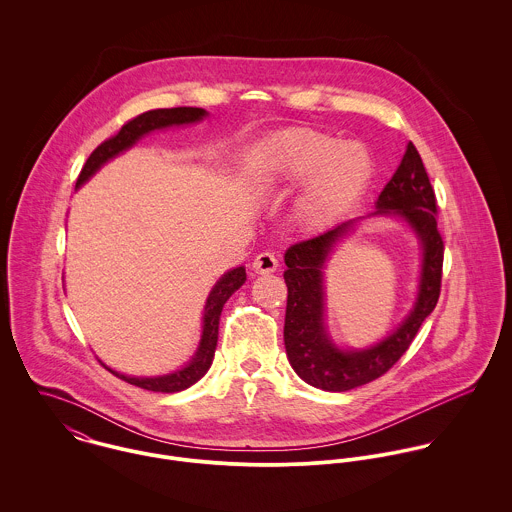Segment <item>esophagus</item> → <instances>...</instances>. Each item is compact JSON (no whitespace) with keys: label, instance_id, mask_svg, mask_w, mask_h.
<instances>
[{"label":"esophagus","instance_id":"obj_1","mask_svg":"<svg viewBox=\"0 0 512 512\" xmlns=\"http://www.w3.org/2000/svg\"><path fill=\"white\" fill-rule=\"evenodd\" d=\"M252 268L256 274H272L278 270V258L274 252H260L252 262Z\"/></svg>","mask_w":512,"mask_h":512}]
</instances>
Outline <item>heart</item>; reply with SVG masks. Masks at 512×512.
<instances>
[{
  "instance_id": "heart-1",
  "label": "heart",
  "mask_w": 512,
  "mask_h": 512,
  "mask_svg": "<svg viewBox=\"0 0 512 512\" xmlns=\"http://www.w3.org/2000/svg\"><path fill=\"white\" fill-rule=\"evenodd\" d=\"M258 169L272 181L307 179L299 211L311 224H325L351 211L374 171L365 147L341 144L311 128H290L264 142L258 149Z\"/></svg>"
}]
</instances>
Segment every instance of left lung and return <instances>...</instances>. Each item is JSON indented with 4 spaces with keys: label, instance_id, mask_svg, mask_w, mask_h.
<instances>
[{
    "label": "left lung",
    "instance_id": "8db88e82",
    "mask_svg": "<svg viewBox=\"0 0 512 512\" xmlns=\"http://www.w3.org/2000/svg\"><path fill=\"white\" fill-rule=\"evenodd\" d=\"M376 215L396 213L412 224L424 246V266L418 301L404 323L366 351H339L323 327V274L321 268L333 244L345 236L353 220L309 240L295 242L284 260L288 270V307L284 341L293 370L311 386L345 392L386 374L410 349L424 319L434 311L441 292L443 238L438 230V201L428 171L410 142L392 179L376 201Z\"/></svg>",
    "mask_w": 512,
    "mask_h": 512
}]
</instances>
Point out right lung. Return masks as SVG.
I'll return each instance as SVG.
<instances>
[{
    "instance_id": "1",
    "label": "right lung",
    "mask_w": 512,
    "mask_h": 512,
    "mask_svg": "<svg viewBox=\"0 0 512 512\" xmlns=\"http://www.w3.org/2000/svg\"><path fill=\"white\" fill-rule=\"evenodd\" d=\"M207 112L203 108H191V106H181V108H159V110H149L144 112L132 120H128L120 132L108 140H104L100 146L96 147L90 157L86 159L78 179H76V187L82 185L102 163H106L108 159H112L114 155H118L120 151L134 146L144 134L151 130H159V128H167V126H179V124H191L197 122L201 118H205ZM246 282V270L234 268L228 274H224L217 282V286L213 288V292L207 299L205 305V327H203V339H201V347L195 355V359L167 376H157V378H134V376H124L118 374L114 370H110L112 374H116L118 378L126 380L128 384L140 386L144 390L151 392H179L189 388L191 384H195L213 363L215 357V349H217V341H219V321L222 307L226 303V299L236 292L242 284Z\"/></svg>"
}]
</instances>
